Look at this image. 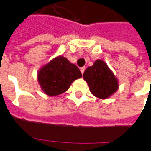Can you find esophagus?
Instances as JSON below:
<instances>
[{
	"instance_id": "obj_1",
	"label": "esophagus",
	"mask_w": 151,
	"mask_h": 151,
	"mask_svg": "<svg viewBox=\"0 0 151 151\" xmlns=\"http://www.w3.org/2000/svg\"><path fill=\"white\" fill-rule=\"evenodd\" d=\"M80 71H81L82 74H83L84 72H85V67H82V68H81V69H80Z\"/></svg>"
}]
</instances>
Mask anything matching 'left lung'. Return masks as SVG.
<instances>
[{"instance_id":"1","label":"left lung","mask_w":151,"mask_h":151,"mask_svg":"<svg viewBox=\"0 0 151 151\" xmlns=\"http://www.w3.org/2000/svg\"><path fill=\"white\" fill-rule=\"evenodd\" d=\"M84 79L89 86L92 94L100 99H106L114 94L119 88L116 77L101 60H97L93 66L85 69Z\"/></svg>"}]
</instances>
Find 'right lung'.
<instances>
[{"label":"right lung","mask_w":151,"mask_h":151,"mask_svg":"<svg viewBox=\"0 0 151 151\" xmlns=\"http://www.w3.org/2000/svg\"><path fill=\"white\" fill-rule=\"evenodd\" d=\"M81 77L79 69L62 56L55 57L42 66L38 73V83L43 91L49 96L66 92L72 82Z\"/></svg>","instance_id":"obj_1"}]
</instances>
